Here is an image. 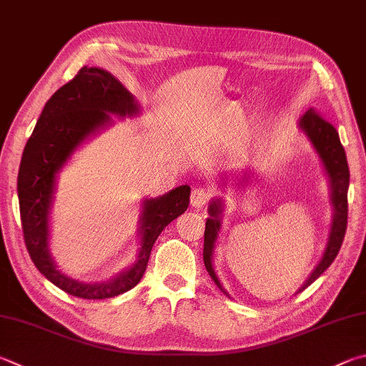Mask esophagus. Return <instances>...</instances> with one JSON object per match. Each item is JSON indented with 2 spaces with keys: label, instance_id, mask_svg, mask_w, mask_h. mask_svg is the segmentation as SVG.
<instances>
[{
  "label": "esophagus",
  "instance_id": "34e87169",
  "mask_svg": "<svg viewBox=\"0 0 366 366\" xmlns=\"http://www.w3.org/2000/svg\"><path fill=\"white\" fill-rule=\"evenodd\" d=\"M212 197V190L208 187H195L190 194V204L194 208H203V206L209 202Z\"/></svg>",
  "mask_w": 366,
  "mask_h": 366
}]
</instances>
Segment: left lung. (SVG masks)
Returning <instances> with one entry per match:
<instances>
[{"mask_svg":"<svg viewBox=\"0 0 366 366\" xmlns=\"http://www.w3.org/2000/svg\"><path fill=\"white\" fill-rule=\"evenodd\" d=\"M299 129H301L310 144L314 145L315 152L320 157L323 163L325 172H327L328 181H330V200L331 206H333V221H331L330 235L327 247H325L323 256L320 262L317 264V267L312 270L307 280L302 283V287L299 291H302L309 287L312 282H315L325 270H327L331 262L335 261L337 252L341 249V244L345 235V229H347V190H349V166L347 158H345V152L342 144L340 141V134L335 129V126L325 122V119L315 114L314 110H307L299 119ZM244 174L242 179H238L240 182L248 181ZM222 211H224V202L221 198L211 200L208 206L209 217L206 219V227H204V247H203V261L204 267L208 270L209 277L214 280V283L222 291L224 295L229 293L222 288L221 282L212 267V252H214V247L219 237V232L222 227ZM297 291V293H299Z\"/></svg>","mask_w":366,"mask_h":366,"instance_id":"left-lung-1","label":"left lung"}]
</instances>
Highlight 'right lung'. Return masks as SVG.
Instances as JSON below:
<instances>
[{
  "label": "right lung",
  "mask_w": 366,
  "mask_h": 366,
  "mask_svg": "<svg viewBox=\"0 0 366 366\" xmlns=\"http://www.w3.org/2000/svg\"><path fill=\"white\" fill-rule=\"evenodd\" d=\"M137 114L134 96L112 73L83 67L46 102L24 149L17 195L25 247L36 269L57 288L75 297L107 299L134 288L147 269L158 235L189 208V185H179L158 198H145L139 217L141 248L137 259L107 282L84 283L57 269L49 249V212L57 174L79 145L112 124V115L124 118Z\"/></svg>",
  "instance_id": "obj_1"
}]
</instances>
